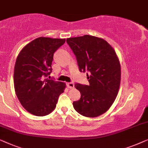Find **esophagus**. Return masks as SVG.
<instances>
[{
    "label": "esophagus",
    "mask_w": 148,
    "mask_h": 148,
    "mask_svg": "<svg viewBox=\"0 0 148 148\" xmlns=\"http://www.w3.org/2000/svg\"><path fill=\"white\" fill-rule=\"evenodd\" d=\"M67 86H68V88H74V84L73 82H68Z\"/></svg>",
    "instance_id": "34e87169"
}]
</instances>
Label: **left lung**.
<instances>
[{"label":"left lung","instance_id":"1","mask_svg":"<svg viewBox=\"0 0 148 148\" xmlns=\"http://www.w3.org/2000/svg\"><path fill=\"white\" fill-rule=\"evenodd\" d=\"M66 42L76 57L79 70L88 72L89 85L76 84L80 91L74 109L86 117H97L107 112L117 96L121 82V65L115 49L99 37L85 35L70 37Z\"/></svg>","mask_w":148,"mask_h":148}]
</instances>
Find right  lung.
<instances>
[{
	"label": "right lung",
	"mask_w": 148,
	"mask_h": 148,
	"mask_svg": "<svg viewBox=\"0 0 148 148\" xmlns=\"http://www.w3.org/2000/svg\"><path fill=\"white\" fill-rule=\"evenodd\" d=\"M66 39L40 37L27 44L18 53L14 68V87L21 105L33 115H49L56 107L64 82L45 78L52 70L53 53Z\"/></svg>",
	"instance_id": "add662e5"
}]
</instances>
